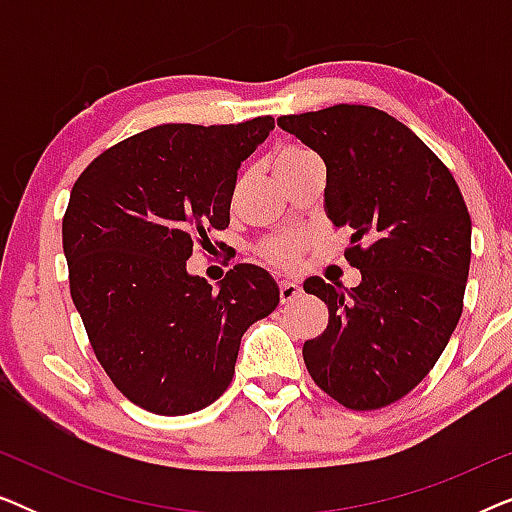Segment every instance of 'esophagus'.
<instances>
[{"label": "esophagus", "instance_id": "34e87169", "mask_svg": "<svg viewBox=\"0 0 512 512\" xmlns=\"http://www.w3.org/2000/svg\"><path fill=\"white\" fill-rule=\"evenodd\" d=\"M298 296H300V284L296 279H284V282H279V298H282V303H291V300Z\"/></svg>", "mask_w": 512, "mask_h": 512}]
</instances>
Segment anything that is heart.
Returning <instances> with one entry per match:
<instances>
[{
	"label": "heart",
	"instance_id": "obj_1",
	"mask_svg": "<svg viewBox=\"0 0 512 512\" xmlns=\"http://www.w3.org/2000/svg\"><path fill=\"white\" fill-rule=\"evenodd\" d=\"M312 153L303 149V146H296V144H284L275 149L272 153V167H275L277 177H282L284 172H289L291 167H296L298 163H303L305 158H310ZM305 247V237L298 235V233H277L268 237L261 244V256L265 261L272 263V265H293L296 263V258L300 256V251Z\"/></svg>",
	"mask_w": 512,
	"mask_h": 512
}]
</instances>
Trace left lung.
I'll use <instances>...</instances> for the list:
<instances>
[{
  "label": "left lung",
  "instance_id": "left-lung-1",
  "mask_svg": "<svg viewBox=\"0 0 512 512\" xmlns=\"http://www.w3.org/2000/svg\"><path fill=\"white\" fill-rule=\"evenodd\" d=\"M277 125L326 163V214L349 233L354 289L303 284L328 305L326 331L303 345L319 389L349 410L410 394L447 347L464 310L471 216L443 160L375 107L335 104Z\"/></svg>",
  "mask_w": 512,
  "mask_h": 512
}]
</instances>
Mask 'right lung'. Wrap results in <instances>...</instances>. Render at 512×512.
Returning a JSON list of instances; mask_svg holds the SVG:
<instances>
[{
    "label": "right lung",
    "instance_id": "obj_1",
    "mask_svg": "<svg viewBox=\"0 0 512 512\" xmlns=\"http://www.w3.org/2000/svg\"><path fill=\"white\" fill-rule=\"evenodd\" d=\"M272 128V116L156 125L76 179L62 219L69 291L104 373L139 408L177 417L212 405L244 331L279 303L256 265H235L219 289L186 270L193 242L228 228L237 170Z\"/></svg>",
    "mask_w": 512,
    "mask_h": 512
}]
</instances>
